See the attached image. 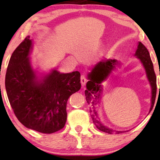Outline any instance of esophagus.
<instances>
[{"instance_id":"34e87169","label":"esophagus","mask_w":160,"mask_h":160,"mask_svg":"<svg viewBox=\"0 0 160 160\" xmlns=\"http://www.w3.org/2000/svg\"><path fill=\"white\" fill-rule=\"evenodd\" d=\"M80 82L82 84V85L84 86L87 82V78L84 75H82L80 77Z\"/></svg>"}]
</instances>
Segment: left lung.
<instances>
[{
    "label": "left lung",
    "instance_id": "obj_1",
    "mask_svg": "<svg viewBox=\"0 0 160 160\" xmlns=\"http://www.w3.org/2000/svg\"><path fill=\"white\" fill-rule=\"evenodd\" d=\"M135 55L137 56V57L141 61L142 63L144 66L147 76L152 87V105L150 110V112H151L154 104H155L157 94V78L155 70H154L152 62L148 48L141 42H139ZM118 63L117 61L109 59V60L100 62L97 64L88 75L90 81L87 82V90L85 92L87 102L90 105V112L91 113V116L94 124L100 131L109 134H112L113 131L112 129L103 126L100 123L98 116H97L96 105L99 104L100 101V93L102 91V86L100 83L106 79V78L110 74L112 70L115 68L116 66H117ZM116 132L117 133L122 132V131Z\"/></svg>",
    "mask_w": 160,
    "mask_h": 160
}]
</instances>
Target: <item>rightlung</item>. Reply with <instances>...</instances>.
Here are the masks:
<instances>
[{
	"mask_svg": "<svg viewBox=\"0 0 160 160\" xmlns=\"http://www.w3.org/2000/svg\"><path fill=\"white\" fill-rule=\"evenodd\" d=\"M32 41L27 37L13 51L5 75V89L19 121L28 128L51 134L64 127L68 99L81 88L80 73L53 70L37 82L28 56Z\"/></svg>",
	"mask_w": 160,
	"mask_h": 160,
	"instance_id": "right-lung-1",
	"label": "right lung"
}]
</instances>
